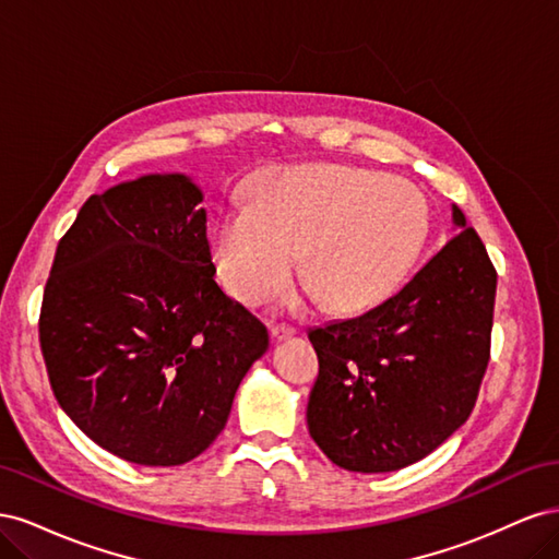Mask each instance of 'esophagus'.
Segmentation results:
<instances>
[{
  "label": "esophagus",
  "instance_id": "34e87169",
  "mask_svg": "<svg viewBox=\"0 0 559 559\" xmlns=\"http://www.w3.org/2000/svg\"><path fill=\"white\" fill-rule=\"evenodd\" d=\"M294 333H296V329L289 326V324H273V326H270V335H273L275 341H286V337H292Z\"/></svg>",
  "mask_w": 559,
  "mask_h": 559
}]
</instances>
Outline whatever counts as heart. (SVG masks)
Here are the masks:
<instances>
[{"label":"heart","instance_id":"b5f03b06","mask_svg":"<svg viewBox=\"0 0 559 559\" xmlns=\"http://www.w3.org/2000/svg\"><path fill=\"white\" fill-rule=\"evenodd\" d=\"M429 233V205L413 183L345 165L265 173L251 205L212 230V265L224 289L257 306L300 273L331 310L376 306L396 289Z\"/></svg>","mask_w":559,"mask_h":559}]
</instances>
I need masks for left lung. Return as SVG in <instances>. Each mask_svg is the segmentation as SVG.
Segmentation results:
<instances>
[{
    "label": "left lung",
    "instance_id": "8db88e82",
    "mask_svg": "<svg viewBox=\"0 0 559 559\" xmlns=\"http://www.w3.org/2000/svg\"><path fill=\"white\" fill-rule=\"evenodd\" d=\"M452 224L460 233L396 296L308 333L319 359L308 429L341 468L411 466L445 443L476 405L497 270L456 205Z\"/></svg>",
    "mask_w": 559,
    "mask_h": 559
}]
</instances>
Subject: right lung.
Returning a JSON list of instances; mask_svg holds the SVG:
<instances>
[{"label": "right lung", "instance_id": "add662e5", "mask_svg": "<svg viewBox=\"0 0 559 559\" xmlns=\"http://www.w3.org/2000/svg\"><path fill=\"white\" fill-rule=\"evenodd\" d=\"M202 191L179 173L91 195L58 245L39 343L60 408L140 466H179L224 431L267 349L214 282Z\"/></svg>", "mask_w": 559, "mask_h": 559}]
</instances>
